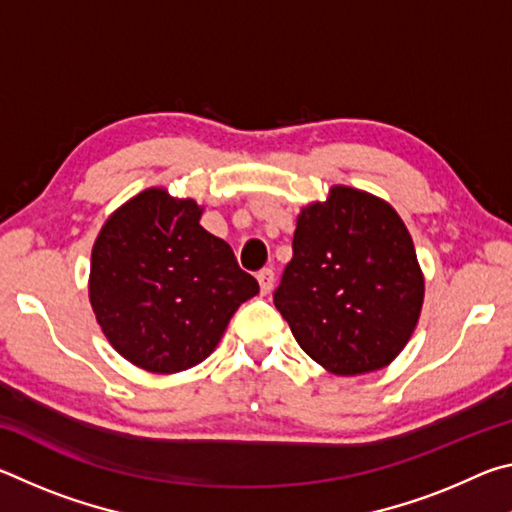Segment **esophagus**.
Returning <instances> with one entry per match:
<instances>
[{
	"label": "esophagus",
	"mask_w": 512,
	"mask_h": 512,
	"mask_svg": "<svg viewBox=\"0 0 512 512\" xmlns=\"http://www.w3.org/2000/svg\"><path fill=\"white\" fill-rule=\"evenodd\" d=\"M257 282H259V289H262V293H271L273 284H275L273 268H262V271L257 273Z\"/></svg>",
	"instance_id": "obj_1"
}]
</instances>
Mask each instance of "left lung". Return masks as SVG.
Here are the masks:
<instances>
[{"mask_svg": "<svg viewBox=\"0 0 512 512\" xmlns=\"http://www.w3.org/2000/svg\"><path fill=\"white\" fill-rule=\"evenodd\" d=\"M424 280L391 205L352 187L298 216L293 257L273 302L302 350L336 375L391 363L411 339Z\"/></svg>", "mask_w": 512, "mask_h": 512, "instance_id": "left-lung-1", "label": "left lung"}]
</instances>
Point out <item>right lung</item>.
I'll return each instance as SVG.
<instances>
[{
	"instance_id": "obj_1",
	"label": "right lung",
	"mask_w": 512,
	"mask_h": 512,
	"mask_svg": "<svg viewBox=\"0 0 512 512\" xmlns=\"http://www.w3.org/2000/svg\"><path fill=\"white\" fill-rule=\"evenodd\" d=\"M201 207L146 189L110 216L92 248L90 302L121 357L180 372L210 357L241 302L259 293Z\"/></svg>"
}]
</instances>
